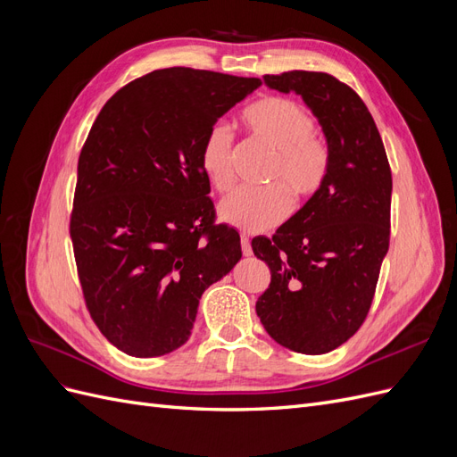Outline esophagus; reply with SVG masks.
Returning a JSON list of instances; mask_svg holds the SVG:
<instances>
[{
  "label": "esophagus",
  "instance_id": "34e87169",
  "mask_svg": "<svg viewBox=\"0 0 457 457\" xmlns=\"http://www.w3.org/2000/svg\"><path fill=\"white\" fill-rule=\"evenodd\" d=\"M240 244H242V253H244L245 257H250V255L253 253V250H252V242H250V238L245 237V234H242Z\"/></svg>",
  "mask_w": 457,
  "mask_h": 457
}]
</instances>
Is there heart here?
Segmentation results:
<instances>
[{"label": "heart", "mask_w": 457, "mask_h": 457, "mask_svg": "<svg viewBox=\"0 0 457 457\" xmlns=\"http://www.w3.org/2000/svg\"><path fill=\"white\" fill-rule=\"evenodd\" d=\"M242 121L247 131L274 150L270 181L284 182L297 200H307L322 188L329 171V148L314 133L316 121L305 106L286 96H265L244 110ZM200 168L217 190L232 187V131L225 121H215L205 131ZM283 186L232 192L220 202V219L244 232L274 228L292 212V196Z\"/></svg>", "instance_id": "1"}]
</instances>
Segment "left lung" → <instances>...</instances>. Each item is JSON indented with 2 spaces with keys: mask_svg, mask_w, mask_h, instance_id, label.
Here are the masks:
<instances>
[{
  "mask_svg": "<svg viewBox=\"0 0 457 457\" xmlns=\"http://www.w3.org/2000/svg\"><path fill=\"white\" fill-rule=\"evenodd\" d=\"M312 110L329 148L322 188L270 238H253L270 284L255 311L267 334L303 354L337 349L366 320L389 252L393 177L364 101L326 72L262 76Z\"/></svg>",
  "mask_w": 457,
  "mask_h": 457,
  "instance_id": "obj_1",
  "label": "left lung"
}]
</instances>
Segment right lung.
I'll use <instances>...</instances> for the list:
<instances>
[{
  "mask_svg": "<svg viewBox=\"0 0 457 457\" xmlns=\"http://www.w3.org/2000/svg\"><path fill=\"white\" fill-rule=\"evenodd\" d=\"M259 86L163 68L110 96L93 123L78 160L71 238L93 322L129 356L185 345L202 294L242 257L238 230L213 225L200 145Z\"/></svg>",
  "mask_w": 457,
  "mask_h": 457,
  "instance_id": "right-lung-1",
  "label": "right lung"
}]
</instances>
